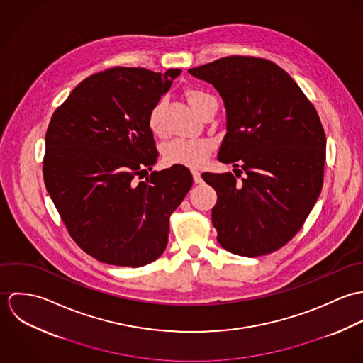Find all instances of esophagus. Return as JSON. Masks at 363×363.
I'll use <instances>...</instances> for the list:
<instances>
[{"label":"esophagus","instance_id":"obj_1","mask_svg":"<svg viewBox=\"0 0 363 363\" xmlns=\"http://www.w3.org/2000/svg\"><path fill=\"white\" fill-rule=\"evenodd\" d=\"M191 174H193L194 183H197V184H201V183H203V179H201V173H200L199 170L193 169V170H191Z\"/></svg>","mask_w":363,"mask_h":363}]
</instances>
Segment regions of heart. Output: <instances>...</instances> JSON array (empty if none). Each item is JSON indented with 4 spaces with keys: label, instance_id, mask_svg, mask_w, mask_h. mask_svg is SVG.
<instances>
[{
    "label": "heart",
    "instance_id": "heart-1",
    "mask_svg": "<svg viewBox=\"0 0 363 363\" xmlns=\"http://www.w3.org/2000/svg\"><path fill=\"white\" fill-rule=\"evenodd\" d=\"M212 96L201 91H189L187 101L194 111ZM162 107L163 101H159L150 113V128L154 134L162 133ZM213 148V143L208 138H174L164 144L162 150L163 159L170 164H183L190 167L201 166Z\"/></svg>",
    "mask_w": 363,
    "mask_h": 363
}]
</instances>
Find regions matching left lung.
I'll use <instances>...</instances> for the list:
<instances>
[{
	"instance_id": "left-lung-1",
	"label": "left lung",
	"mask_w": 363,
	"mask_h": 363,
	"mask_svg": "<svg viewBox=\"0 0 363 363\" xmlns=\"http://www.w3.org/2000/svg\"><path fill=\"white\" fill-rule=\"evenodd\" d=\"M189 72L211 84L226 110L218 160L232 173H206L218 194L212 225L219 245L238 256L278 250L302 228L321 187L325 134L292 77L275 62L223 57ZM240 167V169L237 167Z\"/></svg>"
}]
</instances>
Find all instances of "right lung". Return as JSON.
<instances>
[{"label":"right lung","mask_w":363,"mask_h":363,"mask_svg":"<svg viewBox=\"0 0 363 363\" xmlns=\"http://www.w3.org/2000/svg\"><path fill=\"white\" fill-rule=\"evenodd\" d=\"M182 69L116 67L84 79L52 114L43 176L77 245L94 259L143 267L167 246L169 216L193 186L186 166L157 162L150 113Z\"/></svg>","instance_id":"add662e5"}]
</instances>
